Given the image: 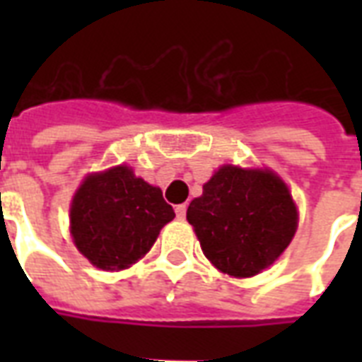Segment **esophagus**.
<instances>
[{
	"mask_svg": "<svg viewBox=\"0 0 362 362\" xmlns=\"http://www.w3.org/2000/svg\"><path fill=\"white\" fill-rule=\"evenodd\" d=\"M186 210H187L186 204H178V206L175 209V212H176V216L180 218V220H184V218H186Z\"/></svg>",
	"mask_w": 362,
	"mask_h": 362,
	"instance_id": "34e87169",
	"label": "esophagus"
}]
</instances>
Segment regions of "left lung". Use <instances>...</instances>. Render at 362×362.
<instances>
[{
  "label": "left lung",
  "instance_id": "8db88e82",
  "mask_svg": "<svg viewBox=\"0 0 362 362\" xmlns=\"http://www.w3.org/2000/svg\"><path fill=\"white\" fill-rule=\"evenodd\" d=\"M203 253L221 272L255 276L272 264L297 231V209L270 170L226 165L187 206Z\"/></svg>",
  "mask_w": 362,
  "mask_h": 362
}]
</instances>
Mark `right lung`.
<instances>
[{"label": "right lung", "instance_id": "obj_1", "mask_svg": "<svg viewBox=\"0 0 362 362\" xmlns=\"http://www.w3.org/2000/svg\"><path fill=\"white\" fill-rule=\"evenodd\" d=\"M173 218L161 189L120 165L84 180L71 204V235L98 269L122 270L150 252Z\"/></svg>", "mask_w": 362, "mask_h": 362}]
</instances>
